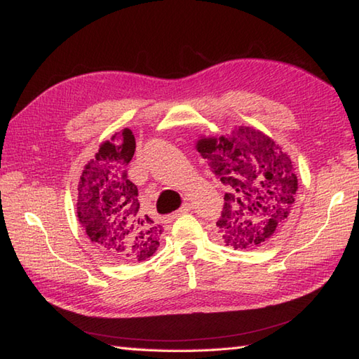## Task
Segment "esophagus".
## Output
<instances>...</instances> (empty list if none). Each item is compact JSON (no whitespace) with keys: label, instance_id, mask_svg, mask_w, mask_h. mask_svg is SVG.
Wrapping results in <instances>:
<instances>
[{"label":"esophagus","instance_id":"esophagus-1","mask_svg":"<svg viewBox=\"0 0 359 359\" xmlns=\"http://www.w3.org/2000/svg\"><path fill=\"white\" fill-rule=\"evenodd\" d=\"M188 211H191V203H184L177 211L172 212V217H179L182 215H187Z\"/></svg>","mask_w":359,"mask_h":359}]
</instances>
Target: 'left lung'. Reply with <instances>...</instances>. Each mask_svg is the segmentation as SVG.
Returning a JSON list of instances; mask_svg holds the SVG:
<instances>
[{"mask_svg":"<svg viewBox=\"0 0 359 359\" xmlns=\"http://www.w3.org/2000/svg\"><path fill=\"white\" fill-rule=\"evenodd\" d=\"M196 148L228 188L216 222L226 245L259 247L287 224L297 177L276 142L259 129L239 126L217 139L203 137Z\"/></svg>","mask_w":359,"mask_h":359,"instance_id":"8db88e82","label":"left lung"}]
</instances>
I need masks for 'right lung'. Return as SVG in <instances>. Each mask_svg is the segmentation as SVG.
I'll use <instances>...</instances> for the list:
<instances>
[{
	"label": "right lung",
	"instance_id": "add662e5",
	"mask_svg": "<svg viewBox=\"0 0 359 359\" xmlns=\"http://www.w3.org/2000/svg\"><path fill=\"white\" fill-rule=\"evenodd\" d=\"M134 151V134L125 128L102 143L79 182L80 224L104 256L121 262L151 257L162 234V226L140 208L139 191L128 179Z\"/></svg>",
	"mask_w": 359,
	"mask_h": 359
}]
</instances>
